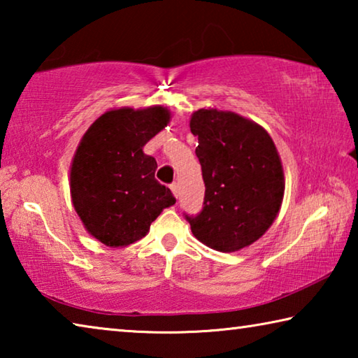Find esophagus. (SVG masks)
Returning a JSON list of instances; mask_svg holds the SVG:
<instances>
[{
  "mask_svg": "<svg viewBox=\"0 0 358 358\" xmlns=\"http://www.w3.org/2000/svg\"><path fill=\"white\" fill-rule=\"evenodd\" d=\"M171 189H172V192H173V196L178 197V183H172V185H171Z\"/></svg>",
  "mask_w": 358,
  "mask_h": 358,
  "instance_id": "esophagus-1",
  "label": "esophagus"
}]
</instances>
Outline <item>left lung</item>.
<instances>
[{"instance_id": "obj_1", "label": "left lung", "mask_w": 358, "mask_h": 358, "mask_svg": "<svg viewBox=\"0 0 358 358\" xmlns=\"http://www.w3.org/2000/svg\"><path fill=\"white\" fill-rule=\"evenodd\" d=\"M189 128L205 183L202 211L186 215L194 237L221 252L252 245L282 203L284 173L273 141L254 121L217 108L194 112Z\"/></svg>"}]
</instances>
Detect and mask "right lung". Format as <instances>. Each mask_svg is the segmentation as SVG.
Instances as JSON below:
<instances>
[{
  "label": "right lung",
  "instance_id": "right-lung-1",
  "mask_svg": "<svg viewBox=\"0 0 358 358\" xmlns=\"http://www.w3.org/2000/svg\"><path fill=\"white\" fill-rule=\"evenodd\" d=\"M171 110L121 107L102 113L85 132L71 164V197L90 235L106 246L143 238L161 211L175 202L155 178L156 159L143 153Z\"/></svg>",
  "mask_w": 358,
  "mask_h": 358
}]
</instances>
